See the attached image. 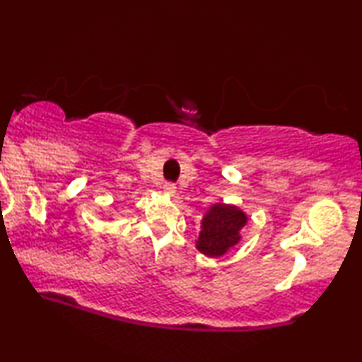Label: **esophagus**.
<instances>
[{"instance_id":"obj_1","label":"esophagus","mask_w":362,"mask_h":362,"mask_svg":"<svg viewBox=\"0 0 362 362\" xmlns=\"http://www.w3.org/2000/svg\"><path fill=\"white\" fill-rule=\"evenodd\" d=\"M164 193L165 194H170V197H172V194H175V192H177V187L174 185V183H164Z\"/></svg>"}]
</instances>
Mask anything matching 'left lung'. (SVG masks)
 I'll return each mask as SVG.
<instances>
[{
    "label": "left lung",
    "instance_id": "1",
    "mask_svg": "<svg viewBox=\"0 0 362 362\" xmlns=\"http://www.w3.org/2000/svg\"><path fill=\"white\" fill-rule=\"evenodd\" d=\"M246 222L248 214L238 206L214 203L203 214L197 250L208 257L227 255L242 240V228Z\"/></svg>",
    "mask_w": 362,
    "mask_h": 362
}]
</instances>
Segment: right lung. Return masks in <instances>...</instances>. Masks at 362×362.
<instances>
[{
    "mask_svg": "<svg viewBox=\"0 0 362 362\" xmlns=\"http://www.w3.org/2000/svg\"><path fill=\"white\" fill-rule=\"evenodd\" d=\"M111 221H112V219H111Z\"/></svg>",
    "mask_w": 362,
    "mask_h": 362,
    "instance_id": "right-lung-1",
    "label": "right lung"
}]
</instances>
